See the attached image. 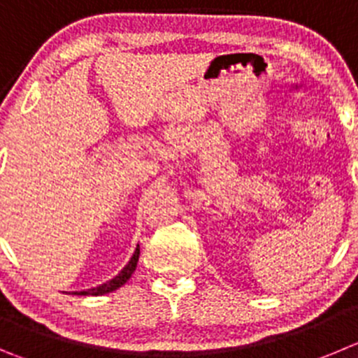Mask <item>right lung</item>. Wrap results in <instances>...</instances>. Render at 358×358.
<instances>
[{
	"label": "right lung",
	"instance_id": "right-lung-1",
	"mask_svg": "<svg viewBox=\"0 0 358 358\" xmlns=\"http://www.w3.org/2000/svg\"><path fill=\"white\" fill-rule=\"evenodd\" d=\"M138 259H139V245L136 247V250H134V255H132V258H130V262L123 266V270L115 277V279L108 280V282H103V285L96 286V288L88 289V292H81V295L100 296V295H106V293H111V292H115V289L122 288L127 280L130 279V275L134 273L136 266H138Z\"/></svg>",
	"mask_w": 358,
	"mask_h": 358
}]
</instances>
